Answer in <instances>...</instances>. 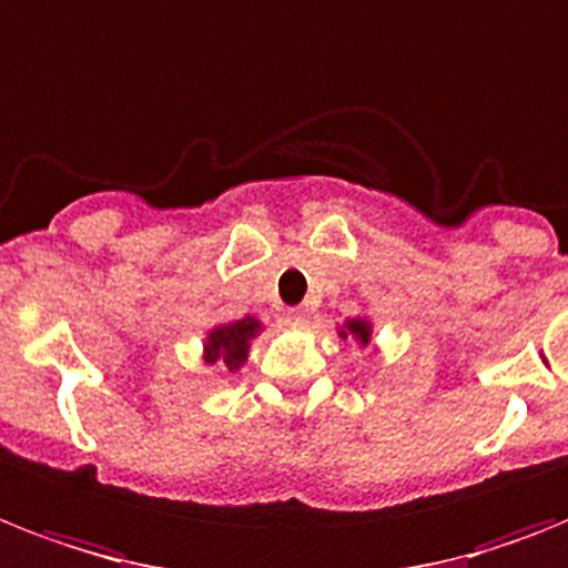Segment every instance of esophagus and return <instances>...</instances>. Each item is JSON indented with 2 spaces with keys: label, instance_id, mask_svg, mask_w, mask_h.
Listing matches in <instances>:
<instances>
[{
  "label": "esophagus",
  "instance_id": "34e87169",
  "mask_svg": "<svg viewBox=\"0 0 568 568\" xmlns=\"http://www.w3.org/2000/svg\"><path fill=\"white\" fill-rule=\"evenodd\" d=\"M283 321L288 326H294V329H297V326H306L308 324V315H306V312H303V308H288Z\"/></svg>",
  "mask_w": 568,
  "mask_h": 568
}]
</instances>
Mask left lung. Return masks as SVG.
I'll return each mask as SVG.
<instances>
[{"label": "left lung", "instance_id": "obj_1", "mask_svg": "<svg viewBox=\"0 0 568 568\" xmlns=\"http://www.w3.org/2000/svg\"><path fill=\"white\" fill-rule=\"evenodd\" d=\"M347 335H353L356 341L367 344V341H371V324H367V321H358V317H353V321H347V324H344V329H341V338H347Z\"/></svg>", "mask_w": 568, "mask_h": 568}]
</instances>
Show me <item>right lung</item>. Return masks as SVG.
Listing matches in <instances>:
<instances>
[{
  "mask_svg": "<svg viewBox=\"0 0 568 568\" xmlns=\"http://www.w3.org/2000/svg\"><path fill=\"white\" fill-rule=\"evenodd\" d=\"M256 332H260V321L256 317H242V321H233V324L215 326L204 344L206 364L221 362L227 371H239L244 358H247L251 338Z\"/></svg>",
  "mask_w": 568,
  "mask_h": 568,
  "instance_id": "obj_1",
  "label": "right lung"
}]
</instances>
